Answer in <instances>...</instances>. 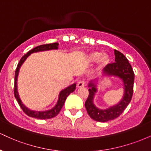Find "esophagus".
I'll list each match as a JSON object with an SVG mask.
<instances>
[{"mask_svg": "<svg viewBox=\"0 0 151 151\" xmlns=\"http://www.w3.org/2000/svg\"><path fill=\"white\" fill-rule=\"evenodd\" d=\"M85 86V82H84V81L81 80V81H78L77 83V86L78 88H81V87H84V86Z\"/></svg>", "mask_w": 151, "mask_h": 151, "instance_id": "34e87169", "label": "esophagus"}]
</instances>
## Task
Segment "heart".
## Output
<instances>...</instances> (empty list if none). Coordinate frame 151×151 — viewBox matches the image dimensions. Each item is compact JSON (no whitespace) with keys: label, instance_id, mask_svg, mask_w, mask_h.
Returning <instances> with one entry per match:
<instances>
[{"label":"heart","instance_id":"b5f03b06","mask_svg":"<svg viewBox=\"0 0 151 151\" xmlns=\"http://www.w3.org/2000/svg\"><path fill=\"white\" fill-rule=\"evenodd\" d=\"M97 62L98 70H104L110 62V58L108 54L102 53L101 51H98V50L91 52L87 56V62L89 64H93Z\"/></svg>","mask_w":151,"mask_h":151}]
</instances>
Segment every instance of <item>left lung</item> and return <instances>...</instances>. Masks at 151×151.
Listing matches in <instances>:
<instances>
[{
	"mask_svg": "<svg viewBox=\"0 0 151 151\" xmlns=\"http://www.w3.org/2000/svg\"><path fill=\"white\" fill-rule=\"evenodd\" d=\"M115 62L109 64L103 70L104 77H115L120 79L124 86V95L119 103L108 109H101L94 104L93 99L97 92V82L91 81L88 84L89 96L85 107L89 116L99 122H106L119 117L129 104L132 98L134 83V72L127 58L118 50H114Z\"/></svg>",
	"mask_w": 151,
	"mask_h": 151,
	"instance_id": "left-lung-1",
	"label": "left lung"
}]
</instances>
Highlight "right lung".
<instances>
[{
	"instance_id": "right-lung-1",
	"label": "right lung",
	"mask_w": 151,
	"mask_h": 151,
	"mask_svg": "<svg viewBox=\"0 0 151 151\" xmlns=\"http://www.w3.org/2000/svg\"><path fill=\"white\" fill-rule=\"evenodd\" d=\"M58 45L59 44L58 42L52 43V44H47V45H40L36 47L33 48L32 50H30L27 54H25L22 58L20 59V62H18V65L17 66L16 70H15V85H14V95L15 97L18 101L19 105L21 107L25 113L27 114L29 116L35 118V119H52V118L56 116L58 114L60 113V110H61L62 106H63L64 104H65L66 99L67 96L70 94L71 93L73 92V91L76 89V84H72V85H70L67 87H66L65 89H62L59 93V97L57 104L54 107H52L51 109L46 111H33L30 110V109L27 108L26 106L22 103L21 99H20V96H19L18 91V77L19 74V71H20V67H21L23 62L25 61V60L28 58L29 56L32 53L35 52H43V51H48V50H58Z\"/></svg>"
}]
</instances>
